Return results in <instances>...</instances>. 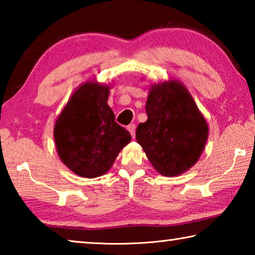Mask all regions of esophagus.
Wrapping results in <instances>:
<instances>
[{"label":"esophagus","instance_id":"1","mask_svg":"<svg viewBox=\"0 0 255 255\" xmlns=\"http://www.w3.org/2000/svg\"><path fill=\"white\" fill-rule=\"evenodd\" d=\"M127 129H128V131L130 132L131 137H132V138H135V130H136V126H135V125H133V124L129 125V126L127 127Z\"/></svg>","mask_w":255,"mask_h":255}]
</instances>
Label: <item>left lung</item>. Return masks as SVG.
Returning <instances> with one entry per match:
<instances>
[{
    "label": "left lung",
    "mask_w": 255,
    "mask_h": 255,
    "mask_svg": "<svg viewBox=\"0 0 255 255\" xmlns=\"http://www.w3.org/2000/svg\"><path fill=\"white\" fill-rule=\"evenodd\" d=\"M147 122L138 125L137 143L159 174L175 176L198 162L208 139V125L179 81L150 86Z\"/></svg>",
    "instance_id": "8db88e82"
}]
</instances>
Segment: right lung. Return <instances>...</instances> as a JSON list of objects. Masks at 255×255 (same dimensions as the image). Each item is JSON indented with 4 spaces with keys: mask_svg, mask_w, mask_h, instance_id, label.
Segmentation results:
<instances>
[{
    "mask_svg": "<svg viewBox=\"0 0 255 255\" xmlns=\"http://www.w3.org/2000/svg\"><path fill=\"white\" fill-rule=\"evenodd\" d=\"M110 88L85 82L76 89L54 127L56 149L62 162L83 178H97L109 171L130 133L115 122L108 106Z\"/></svg>",
    "mask_w": 255,
    "mask_h": 255,
    "instance_id": "1",
    "label": "right lung"
}]
</instances>
